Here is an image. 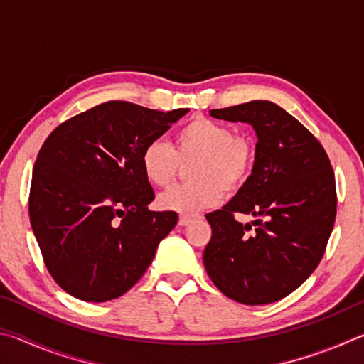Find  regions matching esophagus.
I'll return each instance as SVG.
<instances>
[{
    "label": "esophagus",
    "instance_id": "esophagus-1",
    "mask_svg": "<svg viewBox=\"0 0 364 364\" xmlns=\"http://www.w3.org/2000/svg\"><path fill=\"white\" fill-rule=\"evenodd\" d=\"M193 220H194V217H191V215H180V218H178V225H180V226H186V225H189Z\"/></svg>",
    "mask_w": 364,
    "mask_h": 364
}]
</instances>
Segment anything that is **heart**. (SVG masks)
Returning <instances> with one entry per match:
<instances>
[{
    "instance_id": "1",
    "label": "heart",
    "mask_w": 364,
    "mask_h": 364,
    "mask_svg": "<svg viewBox=\"0 0 364 364\" xmlns=\"http://www.w3.org/2000/svg\"><path fill=\"white\" fill-rule=\"evenodd\" d=\"M193 181L176 184L159 196L162 210L193 215L217 205L226 193L241 189L254 170L255 146L247 136L234 134L231 127L205 117L186 123L175 138L154 139L141 152V168L154 186H167L175 180L180 162H191Z\"/></svg>"
}]
</instances>
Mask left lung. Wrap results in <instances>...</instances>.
Instances as JSON below:
<instances>
[{"mask_svg": "<svg viewBox=\"0 0 364 364\" xmlns=\"http://www.w3.org/2000/svg\"><path fill=\"white\" fill-rule=\"evenodd\" d=\"M210 115L249 123L258 141L249 180L225 207L205 215L212 237L204 267L226 297L273 304L321 262L337 210L334 171L321 143L278 104L250 101ZM236 214H254L255 231Z\"/></svg>", "mask_w": 364, "mask_h": 364, "instance_id": "obj_1", "label": "left lung"}]
</instances>
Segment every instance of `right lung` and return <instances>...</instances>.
Instances as JSON below:
<instances>
[{
    "label": "right lung",
    "mask_w": 364,
    "mask_h": 364,
    "mask_svg": "<svg viewBox=\"0 0 364 364\" xmlns=\"http://www.w3.org/2000/svg\"><path fill=\"white\" fill-rule=\"evenodd\" d=\"M189 109L107 101L54 130L36 157L28 215L43 260L72 297L107 301L146 273L176 212H152L144 146Z\"/></svg>",
    "instance_id": "add662e5"
}]
</instances>
